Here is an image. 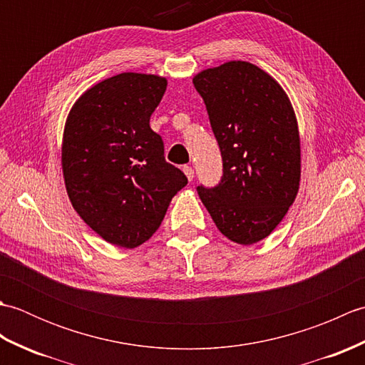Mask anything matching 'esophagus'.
Wrapping results in <instances>:
<instances>
[{"label":"esophagus","mask_w":365,"mask_h":365,"mask_svg":"<svg viewBox=\"0 0 365 365\" xmlns=\"http://www.w3.org/2000/svg\"><path fill=\"white\" fill-rule=\"evenodd\" d=\"M183 173H185V175L188 177L190 182L192 180V178H195V169H192L191 166H183Z\"/></svg>","instance_id":"1"}]
</instances>
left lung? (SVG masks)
Here are the masks:
<instances>
[{
    "label": "left lung",
    "mask_w": 365,
    "mask_h": 365,
    "mask_svg": "<svg viewBox=\"0 0 365 365\" xmlns=\"http://www.w3.org/2000/svg\"><path fill=\"white\" fill-rule=\"evenodd\" d=\"M222 157L221 182L197 195L222 235L238 245L268 237L298 195V123L279 83L246 61L192 78Z\"/></svg>",
    "instance_id": "left-lung-1"
}]
</instances>
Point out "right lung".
I'll return each mask as SVG.
<instances>
[{"label": "right lung", "instance_id": "1", "mask_svg": "<svg viewBox=\"0 0 365 365\" xmlns=\"http://www.w3.org/2000/svg\"><path fill=\"white\" fill-rule=\"evenodd\" d=\"M166 78L119 73L76 100L66 122L63 173L68 199L88 226L120 247L147 242L188 178L165 160L150 128Z\"/></svg>", "mask_w": 365, "mask_h": 365}]
</instances>
